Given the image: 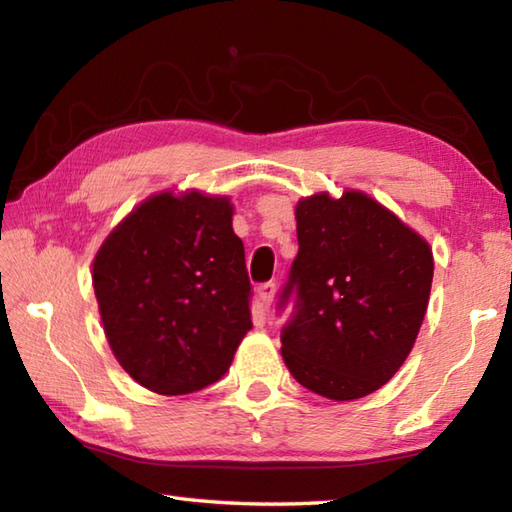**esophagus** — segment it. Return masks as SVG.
<instances>
[{"label":"esophagus","instance_id":"34e87169","mask_svg":"<svg viewBox=\"0 0 512 512\" xmlns=\"http://www.w3.org/2000/svg\"><path fill=\"white\" fill-rule=\"evenodd\" d=\"M275 292H277V286L273 284V281H266V284H262V286L257 288V297H259V301H262L264 310H268L270 303H273Z\"/></svg>","mask_w":512,"mask_h":512}]
</instances>
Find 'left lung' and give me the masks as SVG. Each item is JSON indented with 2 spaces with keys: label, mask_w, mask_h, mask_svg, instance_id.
Returning <instances> with one entry per match:
<instances>
[{
  "label": "left lung",
  "mask_w": 512,
  "mask_h": 512,
  "mask_svg": "<svg viewBox=\"0 0 512 512\" xmlns=\"http://www.w3.org/2000/svg\"><path fill=\"white\" fill-rule=\"evenodd\" d=\"M299 253L279 295L281 356L299 383L330 400L383 387L405 363L427 312L429 244L361 191L297 204Z\"/></svg>",
  "instance_id": "8db88e82"
}]
</instances>
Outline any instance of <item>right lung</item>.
I'll return each instance as SVG.
<instances>
[{
  "label": "right lung",
  "mask_w": 512,
  "mask_h": 512,
  "mask_svg": "<svg viewBox=\"0 0 512 512\" xmlns=\"http://www.w3.org/2000/svg\"><path fill=\"white\" fill-rule=\"evenodd\" d=\"M92 281L116 361L162 396L220 380L253 328L228 198L191 191L145 200L107 235Z\"/></svg>",
  "instance_id": "right-lung-1"
}]
</instances>
